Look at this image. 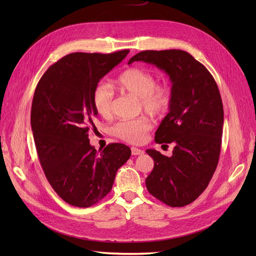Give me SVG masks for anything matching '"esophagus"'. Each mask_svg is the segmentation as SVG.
<instances>
[{
  "label": "esophagus",
  "mask_w": 256,
  "mask_h": 256,
  "mask_svg": "<svg viewBox=\"0 0 256 256\" xmlns=\"http://www.w3.org/2000/svg\"><path fill=\"white\" fill-rule=\"evenodd\" d=\"M131 152H132V154H134V156H138V154H144V150L136 148V147H131Z\"/></svg>",
  "instance_id": "obj_1"
}]
</instances>
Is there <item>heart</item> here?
Wrapping results in <instances>:
<instances>
[{
    "mask_svg": "<svg viewBox=\"0 0 256 256\" xmlns=\"http://www.w3.org/2000/svg\"><path fill=\"white\" fill-rule=\"evenodd\" d=\"M114 86L120 92H129L140 99L144 111L152 115L164 114L171 104L172 94L166 83H156L152 72L142 68H128L114 82ZM113 90L108 84H97L92 94V102L95 111L108 118L112 112ZM152 128L150 122L140 118L136 120L118 122L113 128V134L131 144L143 143L147 132Z\"/></svg>",
    "mask_w": 256,
    "mask_h": 256,
    "instance_id": "b5f03b06",
    "label": "heart"
}]
</instances>
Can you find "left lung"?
I'll return each instance as SVG.
<instances>
[{"label": "left lung", "instance_id": "1", "mask_svg": "<svg viewBox=\"0 0 256 256\" xmlns=\"http://www.w3.org/2000/svg\"><path fill=\"white\" fill-rule=\"evenodd\" d=\"M134 62L156 66L172 83L168 113L154 141L174 142L173 154L146 150L154 164L146 188L168 206H186L206 189L218 166L224 118L219 88L206 67L182 50L142 51L128 64Z\"/></svg>", "mask_w": 256, "mask_h": 256}]
</instances>
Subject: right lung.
I'll return each mask as SVG.
<instances>
[{
    "label": "right lung",
    "mask_w": 256,
    "mask_h": 256,
    "mask_svg": "<svg viewBox=\"0 0 256 256\" xmlns=\"http://www.w3.org/2000/svg\"><path fill=\"white\" fill-rule=\"evenodd\" d=\"M128 53H70L44 72L35 90L30 126L38 158L54 191L72 206L90 207L104 198L131 156L120 143L97 152L88 138L98 114L92 90Z\"/></svg>",
    "instance_id": "right-lung-1"
}]
</instances>
